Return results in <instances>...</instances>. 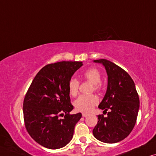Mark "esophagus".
Here are the masks:
<instances>
[{
  "label": "esophagus",
  "mask_w": 156,
  "mask_h": 156,
  "mask_svg": "<svg viewBox=\"0 0 156 156\" xmlns=\"http://www.w3.org/2000/svg\"><path fill=\"white\" fill-rule=\"evenodd\" d=\"M82 115H83V117H86V116L88 115V113H85V112H83V113H82Z\"/></svg>",
  "instance_id": "obj_1"
}]
</instances>
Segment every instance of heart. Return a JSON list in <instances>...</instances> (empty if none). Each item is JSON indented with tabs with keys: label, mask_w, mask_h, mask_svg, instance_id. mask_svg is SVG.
<instances>
[{
	"label": "heart",
	"mask_w": 156,
	"mask_h": 156,
	"mask_svg": "<svg viewBox=\"0 0 156 156\" xmlns=\"http://www.w3.org/2000/svg\"><path fill=\"white\" fill-rule=\"evenodd\" d=\"M83 78L93 84L95 90L101 89V76L99 70L95 68H89L83 73ZM79 82L76 78H71L68 83V92L71 96H76L78 93ZM98 103V98L94 95H81L74 101V106L79 111L88 112Z\"/></svg>",
	"instance_id": "heart-1"
}]
</instances>
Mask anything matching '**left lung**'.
I'll return each mask as SVG.
<instances>
[{"instance_id":"obj_1","label":"left lung","mask_w":156,"mask_h":156,"mask_svg":"<svg viewBox=\"0 0 156 156\" xmlns=\"http://www.w3.org/2000/svg\"><path fill=\"white\" fill-rule=\"evenodd\" d=\"M104 66L108 75L107 90L98 105L108 116L98 115L93 136L101 142L115 143L123 140L133 129L140 101L131 77L123 68L106 59L93 61Z\"/></svg>"}]
</instances>
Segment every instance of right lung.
Listing matches in <instances>:
<instances>
[{
	"mask_svg": "<svg viewBox=\"0 0 156 156\" xmlns=\"http://www.w3.org/2000/svg\"><path fill=\"white\" fill-rule=\"evenodd\" d=\"M82 66L80 61L48 64L37 73L27 91L23 108L25 126L31 138L45 148H61L73 138L82 114L69 113L73 106L68 83Z\"/></svg>",
	"mask_w": 156,
	"mask_h": 156,
	"instance_id": "right-lung-1",
	"label": "right lung"
}]
</instances>
